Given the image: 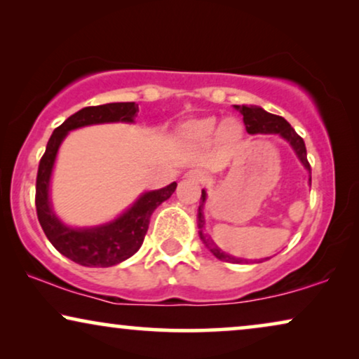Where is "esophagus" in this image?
I'll list each match as a JSON object with an SVG mask.
<instances>
[{"label": "esophagus", "instance_id": "esophagus-1", "mask_svg": "<svg viewBox=\"0 0 359 359\" xmlns=\"http://www.w3.org/2000/svg\"><path fill=\"white\" fill-rule=\"evenodd\" d=\"M183 178L191 181V183H199V181L203 180V173H201L199 170H189V171H186Z\"/></svg>", "mask_w": 359, "mask_h": 359}]
</instances>
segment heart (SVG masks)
<instances>
[{
	"mask_svg": "<svg viewBox=\"0 0 359 359\" xmlns=\"http://www.w3.org/2000/svg\"><path fill=\"white\" fill-rule=\"evenodd\" d=\"M214 134L220 144L229 147L237 145L243 137V126L233 117L220 121V124L217 126V117L205 116L186 121L178 129L180 139L191 147H203L209 144Z\"/></svg>",
	"mask_w": 359,
	"mask_h": 359,
	"instance_id": "heart-1",
	"label": "heart"
}]
</instances>
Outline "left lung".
<instances>
[{"mask_svg": "<svg viewBox=\"0 0 359 359\" xmlns=\"http://www.w3.org/2000/svg\"><path fill=\"white\" fill-rule=\"evenodd\" d=\"M235 109L240 111L243 114V122L245 127H247L248 134H276L279 137H283L284 140L291 145V149L294 150V154L297 155V158L301 160V163L304 165V168L309 171V181H311V165L307 161V151H306V144H304L302 137H299L296 134V130L292 129L291 124L284 119L281 116H274L269 114L259 106H235ZM205 199H208V193L205 189H203V194H201V203H199V209H198V232L199 237L203 240V243L205 245V248L209 250L210 253L214 255L215 258H219L220 262H229V263H250L252 259H245V258H237L232 257V255L225 253L222 248H219L212 238L205 233V219H204V205H205ZM268 258H262V259H253V262H264Z\"/></svg>", "mask_w": 359, "mask_h": 359, "instance_id": "obj_1", "label": "left lung"}]
</instances>
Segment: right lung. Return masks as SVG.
<instances>
[{"instance_id":"obj_1","label":"right lung","mask_w":359,"mask_h":359,"mask_svg":"<svg viewBox=\"0 0 359 359\" xmlns=\"http://www.w3.org/2000/svg\"><path fill=\"white\" fill-rule=\"evenodd\" d=\"M139 112L135 102H109V104L83 107L68 117L60 127L53 130L48 139L46 154L41 158L36 181V209L41 227L50 243L72 262L88 268H107L126 262L139 252L149 230L150 215L170 199L176 183L161 189L142 193L129 209L109 222L93 227H72L53 212L50 203V180L58 149L68 132L80 127L126 122L134 124Z\"/></svg>"}]
</instances>
